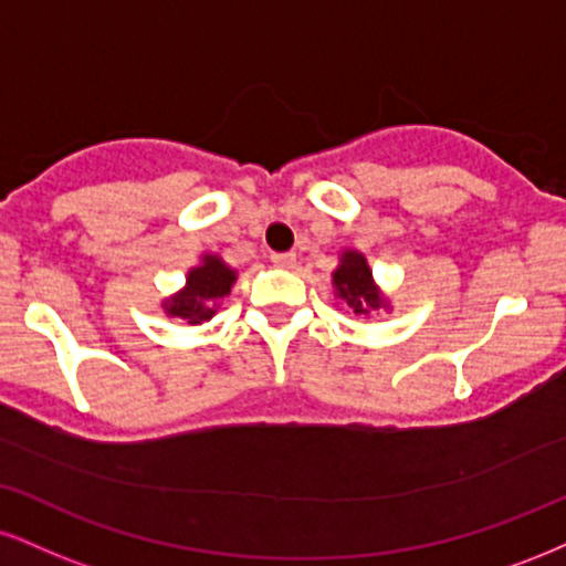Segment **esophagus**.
<instances>
[{
    "label": "esophagus",
    "mask_w": 566,
    "mask_h": 566,
    "mask_svg": "<svg viewBox=\"0 0 566 566\" xmlns=\"http://www.w3.org/2000/svg\"><path fill=\"white\" fill-rule=\"evenodd\" d=\"M271 263L279 265V269H292V265H295V255H292V253H271Z\"/></svg>",
    "instance_id": "1"
}]
</instances>
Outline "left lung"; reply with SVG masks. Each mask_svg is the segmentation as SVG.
<instances>
[{"mask_svg": "<svg viewBox=\"0 0 566 566\" xmlns=\"http://www.w3.org/2000/svg\"><path fill=\"white\" fill-rule=\"evenodd\" d=\"M332 282H335L337 297H343L353 308V313H364L366 316L371 311L387 308V301L382 290L374 282L369 263L356 250H345L335 274H332Z\"/></svg>", "mask_w": 566, "mask_h": 566, "instance_id": "8db88e82", "label": "left lung"}]
</instances>
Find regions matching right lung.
<instances>
[{
    "label": "right lung",
    "instance_id": "add662e5",
    "mask_svg": "<svg viewBox=\"0 0 566 566\" xmlns=\"http://www.w3.org/2000/svg\"><path fill=\"white\" fill-rule=\"evenodd\" d=\"M237 271L229 269L218 255H202L200 265L187 274V284L163 303V311L187 324H202L216 316L218 303L231 292Z\"/></svg>",
    "mask_w": 566,
    "mask_h": 566
}]
</instances>
